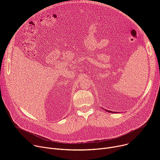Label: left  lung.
Listing matches in <instances>:
<instances>
[{"label":"left lung","mask_w":160,"mask_h":160,"mask_svg":"<svg viewBox=\"0 0 160 160\" xmlns=\"http://www.w3.org/2000/svg\"><path fill=\"white\" fill-rule=\"evenodd\" d=\"M108 112H113V111H108V110H106Z\"/></svg>","instance_id":"1"}]
</instances>
